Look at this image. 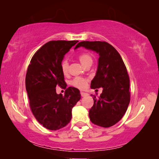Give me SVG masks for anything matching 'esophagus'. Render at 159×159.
<instances>
[{
  "instance_id": "1",
  "label": "esophagus",
  "mask_w": 159,
  "mask_h": 159,
  "mask_svg": "<svg viewBox=\"0 0 159 159\" xmlns=\"http://www.w3.org/2000/svg\"><path fill=\"white\" fill-rule=\"evenodd\" d=\"M81 95L82 97H84V96H87V95H88V93H86L81 92Z\"/></svg>"
}]
</instances>
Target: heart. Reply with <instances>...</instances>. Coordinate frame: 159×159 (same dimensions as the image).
<instances>
[{
  "label": "heart",
  "instance_id": "heart-1",
  "mask_svg": "<svg viewBox=\"0 0 159 159\" xmlns=\"http://www.w3.org/2000/svg\"><path fill=\"white\" fill-rule=\"evenodd\" d=\"M79 60L81 62V64L83 65L84 66H87L88 65H92L93 64V58L90 53H82L79 56ZM69 64L68 60L66 58L62 60L61 63V69L62 72L66 75L68 73L69 71ZM87 83H88V80L84 79V78L82 77H76L71 81V84L75 86V88H77L79 89H84L87 86Z\"/></svg>",
  "mask_w": 159,
  "mask_h": 159
}]
</instances>
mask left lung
Instances as JSON below:
<instances>
[{
  "label": "left lung",
  "instance_id": "1",
  "mask_svg": "<svg viewBox=\"0 0 159 159\" xmlns=\"http://www.w3.org/2000/svg\"><path fill=\"white\" fill-rule=\"evenodd\" d=\"M80 47L92 50L99 55L97 71L90 88H102L103 92L98 98L93 95L94 104L89 111L90 121L102 127H111L121 120L130 101L127 68L120 54L109 43L82 41L75 49Z\"/></svg>",
  "mask_w": 159,
  "mask_h": 159
}]
</instances>
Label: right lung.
Returning a JSON list of instances; mask_svg holds the SVG:
<instances>
[{
	"label": "right lung",
	"instance_id": "right-lung-1",
	"mask_svg": "<svg viewBox=\"0 0 159 159\" xmlns=\"http://www.w3.org/2000/svg\"><path fill=\"white\" fill-rule=\"evenodd\" d=\"M77 40H52L43 45L32 56L25 84L30 106L37 120L50 130L64 127L71 119V109L81 98L80 90L69 87L64 96L55 88H66L61 63Z\"/></svg>",
	"mask_w": 159,
	"mask_h": 159
}]
</instances>
